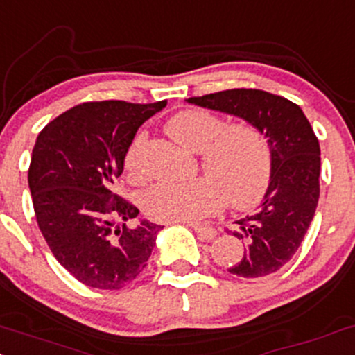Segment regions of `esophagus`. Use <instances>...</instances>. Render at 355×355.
<instances>
[{
    "mask_svg": "<svg viewBox=\"0 0 355 355\" xmlns=\"http://www.w3.org/2000/svg\"><path fill=\"white\" fill-rule=\"evenodd\" d=\"M193 231L197 232L198 239L202 241H212L214 237L217 236V231L214 227H210V225H198V224H192Z\"/></svg>",
    "mask_w": 355,
    "mask_h": 355,
    "instance_id": "obj_1",
    "label": "esophagus"
}]
</instances>
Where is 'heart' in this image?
<instances>
[{
	"label": "heart",
	"mask_w": 355,
	"mask_h": 355,
	"mask_svg": "<svg viewBox=\"0 0 355 355\" xmlns=\"http://www.w3.org/2000/svg\"><path fill=\"white\" fill-rule=\"evenodd\" d=\"M166 133L185 150L200 153L207 177L153 187L143 198L146 216L159 222H192L217 212L224 204L251 207L263 196L271 173L266 138L246 123L225 121L204 109H187L168 119ZM146 136L138 133L124 155L130 178L141 177Z\"/></svg>",
	"instance_id": "obj_1"
}]
</instances>
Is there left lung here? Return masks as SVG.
<instances>
[{"mask_svg":"<svg viewBox=\"0 0 355 355\" xmlns=\"http://www.w3.org/2000/svg\"><path fill=\"white\" fill-rule=\"evenodd\" d=\"M187 103L236 116L268 138L271 177L258 212L236 220L243 259L229 272L259 278L293 258L320 196V145L303 111L291 101L259 89H229Z\"/></svg>","mask_w":355,"mask_h":355,"instance_id":"left-lung-1","label":"left lung"}]
</instances>
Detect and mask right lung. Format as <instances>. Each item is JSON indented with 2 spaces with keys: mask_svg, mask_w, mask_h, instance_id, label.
<instances>
[{
  "mask_svg": "<svg viewBox=\"0 0 355 355\" xmlns=\"http://www.w3.org/2000/svg\"><path fill=\"white\" fill-rule=\"evenodd\" d=\"M166 101L84 103L40 131L28 187L50 251L85 286L119 290L146 268L162 225L128 222L139 210L112 192L138 128Z\"/></svg>",
  "mask_w": 355,
  "mask_h": 355,
  "instance_id": "right-lung-1",
  "label": "right lung"
}]
</instances>
